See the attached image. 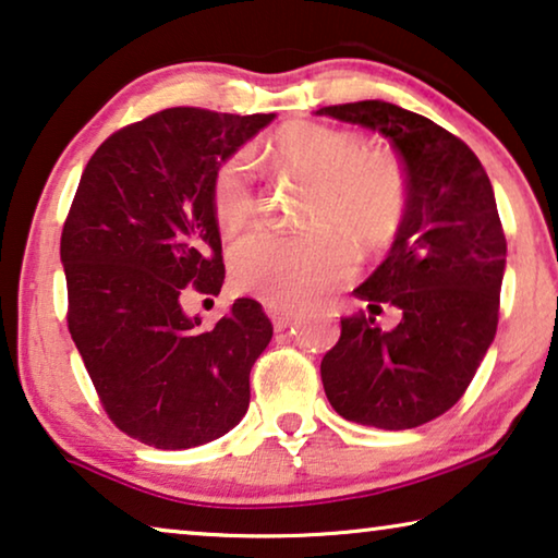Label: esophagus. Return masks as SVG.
I'll list each match as a JSON object with an SVG mask.
<instances>
[{
	"instance_id": "esophagus-1",
	"label": "esophagus",
	"mask_w": 558,
	"mask_h": 558,
	"mask_svg": "<svg viewBox=\"0 0 558 558\" xmlns=\"http://www.w3.org/2000/svg\"><path fill=\"white\" fill-rule=\"evenodd\" d=\"M264 312L269 314L271 325H274V329H277V332L287 329L289 322H292V317H294V306L292 304H281V302H266Z\"/></svg>"
}]
</instances>
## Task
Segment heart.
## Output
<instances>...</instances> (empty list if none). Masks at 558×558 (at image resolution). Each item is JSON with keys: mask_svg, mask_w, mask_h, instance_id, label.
<instances>
[{"mask_svg": "<svg viewBox=\"0 0 558 558\" xmlns=\"http://www.w3.org/2000/svg\"><path fill=\"white\" fill-rule=\"evenodd\" d=\"M281 168L314 185L306 226L314 231L284 236L259 231L231 248V277L241 292L266 302H294L339 284L354 269L352 248L379 252L398 236L405 216V175L392 158L369 153L354 133L319 123L281 128L269 145ZM211 216L233 236L254 219L256 193L246 153L223 158L211 175Z\"/></svg>", "mask_w": 558, "mask_h": 558, "instance_id": "1", "label": "heart"}]
</instances>
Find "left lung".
Listing matches in <instances>:
<instances>
[{"instance_id": "left-lung-1", "label": "left lung", "mask_w": 558, "mask_h": 558, "mask_svg": "<svg viewBox=\"0 0 558 558\" xmlns=\"http://www.w3.org/2000/svg\"><path fill=\"white\" fill-rule=\"evenodd\" d=\"M317 116L385 135L408 191L387 259L354 289L369 317L342 319L322 385L344 420L408 430L463 398L496 337L506 236L494 185L463 141L400 105L362 100ZM383 303L401 310L398 328L374 325Z\"/></svg>"}]
</instances>
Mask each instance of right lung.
Segmentation results:
<instances>
[{"label":"right lung","instance_id":"add662e5","mask_svg":"<svg viewBox=\"0 0 558 558\" xmlns=\"http://www.w3.org/2000/svg\"><path fill=\"white\" fill-rule=\"evenodd\" d=\"M274 118L168 108L112 133L80 179L60 241L68 327L105 413L145 446H204L248 410L274 335L262 304L241 296L201 329L181 296L221 292L211 175Z\"/></svg>","mask_w":558,"mask_h":558}]
</instances>
